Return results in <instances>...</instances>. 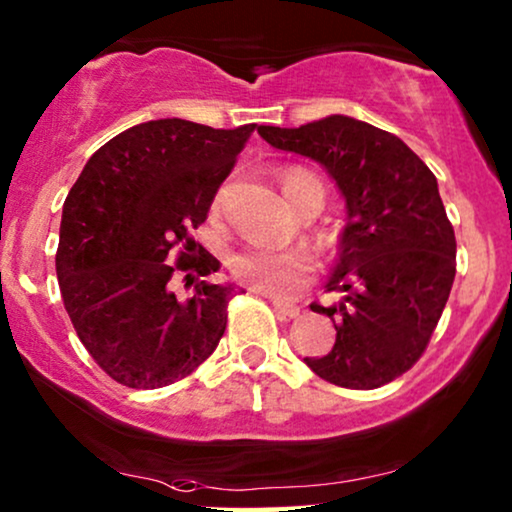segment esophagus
I'll use <instances>...</instances> for the list:
<instances>
[{"instance_id": "1", "label": "esophagus", "mask_w": 512, "mask_h": 512, "mask_svg": "<svg viewBox=\"0 0 512 512\" xmlns=\"http://www.w3.org/2000/svg\"><path fill=\"white\" fill-rule=\"evenodd\" d=\"M258 294H263V292H258ZM263 296H268L270 304H273L275 313L280 315V318H296V315H299V306L296 304H287V301L275 299V296H270V294H263Z\"/></svg>"}]
</instances>
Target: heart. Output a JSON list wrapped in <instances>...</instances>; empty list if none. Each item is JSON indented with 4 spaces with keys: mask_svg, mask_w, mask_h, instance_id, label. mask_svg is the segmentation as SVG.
<instances>
[{
    "mask_svg": "<svg viewBox=\"0 0 512 512\" xmlns=\"http://www.w3.org/2000/svg\"><path fill=\"white\" fill-rule=\"evenodd\" d=\"M308 187H320V180L306 168H289L282 173V189L296 206ZM230 270L239 282L256 292L270 296H287L306 285L313 273V261L304 249L251 244L230 258Z\"/></svg>",
    "mask_w": 512,
    "mask_h": 512,
    "instance_id": "b5f03b06",
    "label": "heart"
}]
</instances>
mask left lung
<instances>
[{
	"label": "left lung",
	"instance_id": "1",
	"mask_svg": "<svg viewBox=\"0 0 512 512\" xmlns=\"http://www.w3.org/2000/svg\"><path fill=\"white\" fill-rule=\"evenodd\" d=\"M258 135L320 163L344 197L339 258L325 285L342 299L311 304L332 318L337 339L304 363L337 387L389 384L427 349L456 277V235L437 178L399 137L342 113L301 128L261 125Z\"/></svg>",
	"mask_w": 512,
	"mask_h": 512
}]
</instances>
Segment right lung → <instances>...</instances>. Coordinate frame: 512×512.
<instances>
[{
    "mask_svg": "<svg viewBox=\"0 0 512 512\" xmlns=\"http://www.w3.org/2000/svg\"><path fill=\"white\" fill-rule=\"evenodd\" d=\"M254 128L182 118L132 125L94 151L63 201V306L99 368L125 387L159 389L192 375L223 337L237 287L201 280L220 263L201 246V258L192 256L189 230L206 220ZM175 269L195 287L189 300L169 287Z\"/></svg>",
    "mask_w": 512,
    "mask_h": 512,
    "instance_id": "obj_1",
    "label": "right lung"
}]
</instances>
